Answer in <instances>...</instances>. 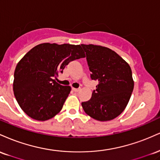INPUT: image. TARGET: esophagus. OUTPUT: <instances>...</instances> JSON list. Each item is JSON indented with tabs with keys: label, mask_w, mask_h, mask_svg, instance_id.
<instances>
[{
	"label": "esophagus",
	"mask_w": 160,
	"mask_h": 160,
	"mask_svg": "<svg viewBox=\"0 0 160 160\" xmlns=\"http://www.w3.org/2000/svg\"><path fill=\"white\" fill-rule=\"evenodd\" d=\"M72 89H73V91L74 92H79L80 90V88H78V89H77V88H72Z\"/></svg>",
	"instance_id": "34e87169"
}]
</instances>
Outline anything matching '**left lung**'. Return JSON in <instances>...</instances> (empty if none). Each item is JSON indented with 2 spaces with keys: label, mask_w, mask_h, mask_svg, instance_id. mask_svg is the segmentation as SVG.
Here are the masks:
<instances>
[{
  "label": "left lung",
  "mask_w": 160,
  "mask_h": 160,
  "mask_svg": "<svg viewBox=\"0 0 160 160\" xmlns=\"http://www.w3.org/2000/svg\"><path fill=\"white\" fill-rule=\"evenodd\" d=\"M81 47L86 52L91 79L98 82L90 100L82 102V107L95 120H113L124 111L133 91L131 68L111 49L92 44Z\"/></svg>",
  "instance_id": "obj_1"
}]
</instances>
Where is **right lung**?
Returning a JSON list of instances; mask_svg holds the SVG:
<instances>
[{"mask_svg":"<svg viewBox=\"0 0 160 160\" xmlns=\"http://www.w3.org/2000/svg\"><path fill=\"white\" fill-rule=\"evenodd\" d=\"M84 57L81 46L68 43H41L28 52L14 72V95L22 110L39 121L59 113L71 86L60 85L54 78L70 62Z\"/></svg>","mask_w":160,"mask_h":160,"instance_id":"1","label":"right lung"}]
</instances>
